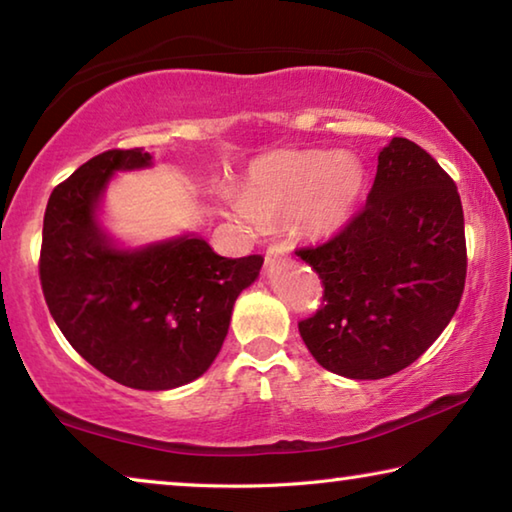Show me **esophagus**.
Instances as JSON below:
<instances>
[{
  "mask_svg": "<svg viewBox=\"0 0 512 512\" xmlns=\"http://www.w3.org/2000/svg\"><path fill=\"white\" fill-rule=\"evenodd\" d=\"M284 253H289L287 246H284V244H273L271 248L266 250V264H273L275 259L280 257V255H284Z\"/></svg>",
  "mask_w": 512,
  "mask_h": 512,
  "instance_id": "1",
  "label": "esophagus"
}]
</instances>
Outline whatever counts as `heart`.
Returning <instances> with one entry per match:
<instances>
[{"label":"heart","instance_id":"b5f03b06","mask_svg":"<svg viewBox=\"0 0 512 512\" xmlns=\"http://www.w3.org/2000/svg\"><path fill=\"white\" fill-rule=\"evenodd\" d=\"M366 185L368 171L354 153L280 151L250 164L241 196H225L223 207L255 230L298 214L307 235L327 239L357 216Z\"/></svg>","mask_w":512,"mask_h":512}]
</instances>
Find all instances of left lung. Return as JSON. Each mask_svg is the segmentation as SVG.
Wrapping results in <instances>:
<instances>
[{
  "mask_svg": "<svg viewBox=\"0 0 512 512\" xmlns=\"http://www.w3.org/2000/svg\"><path fill=\"white\" fill-rule=\"evenodd\" d=\"M296 255L323 282V305L300 320L329 372L381 379L427 352L465 289L463 205L443 167L406 137L379 151L366 207L339 235Z\"/></svg>",
  "mask_w": 512,
  "mask_h": 512,
  "instance_id": "8db88e82",
  "label": "left lung"
}]
</instances>
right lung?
<instances>
[{
    "mask_svg": "<svg viewBox=\"0 0 512 512\" xmlns=\"http://www.w3.org/2000/svg\"><path fill=\"white\" fill-rule=\"evenodd\" d=\"M144 167V149H112L51 192L40 284L60 332L90 366L137 391H169L212 366L264 257H221L194 235L117 248L99 225V201L117 171Z\"/></svg>",
    "mask_w": 512,
    "mask_h": 512,
    "instance_id": "obj_1",
    "label": "right lung"
}]
</instances>
